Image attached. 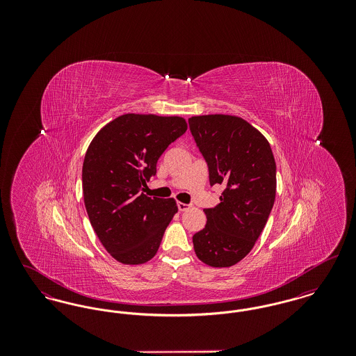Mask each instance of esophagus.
I'll return each mask as SVG.
<instances>
[{
    "label": "esophagus",
    "instance_id": "1",
    "mask_svg": "<svg viewBox=\"0 0 356 356\" xmlns=\"http://www.w3.org/2000/svg\"><path fill=\"white\" fill-rule=\"evenodd\" d=\"M192 205L191 204H184V203H177V208H179V211L180 212H184V211H186V209H189Z\"/></svg>",
    "mask_w": 356,
    "mask_h": 356
}]
</instances>
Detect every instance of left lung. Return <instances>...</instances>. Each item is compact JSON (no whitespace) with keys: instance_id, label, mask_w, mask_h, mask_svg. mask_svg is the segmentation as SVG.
<instances>
[{"instance_id":"left-lung-1","label":"left lung","mask_w":356,"mask_h":356,"mask_svg":"<svg viewBox=\"0 0 356 356\" xmlns=\"http://www.w3.org/2000/svg\"><path fill=\"white\" fill-rule=\"evenodd\" d=\"M208 165L209 184H221L220 203L205 208L207 224L195 234L196 256L211 267H231L254 248L271 213L276 164L267 138L245 120L228 115L188 120Z\"/></svg>"}]
</instances>
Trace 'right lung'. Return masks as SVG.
<instances>
[{
  "label": "right lung",
  "mask_w": 356,
  "mask_h": 356,
  "mask_svg": "<svg viewBox=\"0 0 356 356\" xmlns=\"http://www.w3.org/2000/svg\"><path fill=\"white\" fill-rule=\"evenodd\" d=\"M186 131L183 118L128 113L106 124L85 153L89 220L105 250L122 264L151 260L177 212L173 199H152L141 191L156 175L159 157Z\"/></svg>",
  "instance_id": "obj_1"
}]
</instances>
